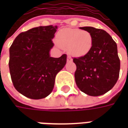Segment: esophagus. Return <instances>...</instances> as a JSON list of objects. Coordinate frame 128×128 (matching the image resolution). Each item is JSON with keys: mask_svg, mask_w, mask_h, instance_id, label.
Masks as SVG:
<instances>
[{"mask_svg": "<svg viewBox=\"0 0 128 128\" xmlns=\"http://www.w3.org/2000/svg\"><path fill=\"white\" fill-rule=\"evenodd\" d=\"M67 61H72V58H71L70 56H68V58H67Z\"/></svg>", "mask_w": 128, "mask_h": 128, "instance_id": "esophagus-1", "label": "esophagus"}]
</instances>
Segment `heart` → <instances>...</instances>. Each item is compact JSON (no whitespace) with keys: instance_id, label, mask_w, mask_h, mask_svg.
<instances>
[{"instance_id":"obj_1","label":"heart","mask_w":128,"mask_h":128,"mask_svg":"<svg viewBox=\"0 0 128 128\" xmlns=\"http://www.w3.org/2000/svg\"><path fill=\"white\" fill-rule=\"evenodd\" d=\"M56 42L60 47L67 48L70 56L82 57L88 54L91 49L93 36L87 30L68 28L58 32Z\"/></svg>"}]
</instances>
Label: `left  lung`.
I'll return each instance as SVG.
<instances>
[{
    "instance_id": "obj_1",
    "label": "left lung",
    "mask_w": 128,
    "mask_h": 128,
    "mask_svg": "<svg viewBox=\"0 0 128 128\" xmlns=\"http://www.w3.org/2000/svg\"><path fill=\"white\" fill-rule=\"evenodd\" d=\"M93 36V44L88 54L73 58L77 69L75 82L81 91L90 96L106 93L118 80L120 60L117 45L107 32L92 26L80 27Z\"/></svg>"
}]
</instances>
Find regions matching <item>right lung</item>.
I'll use <instances>...</instances> for the list:
<instances>
[{"label":"right lung","instance_id":"add662e5","mask_svg":"<svg viewBox=\"0 0 128 128\" xmlns=\"http://www.w3.org/2000/svg\"><path fill=\"white\" fill-rule=\"evenodd\" d=\"M58 26L35 27L16 38L10 48V75L15 88L33 99L45 98L52 92L56 75L66 63V55L50 56Z\"/></svg>","mask_w":128,"mask_h":128}]
</instances>
